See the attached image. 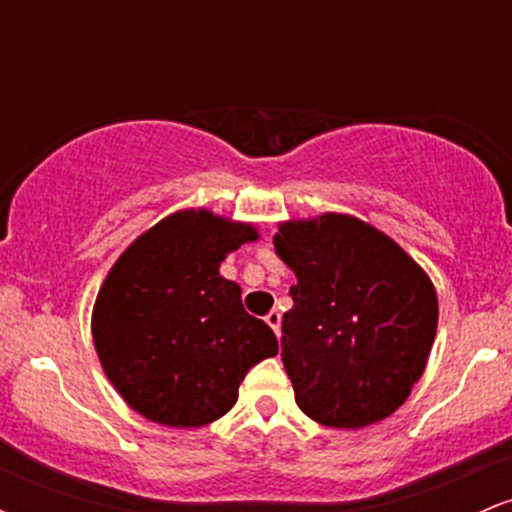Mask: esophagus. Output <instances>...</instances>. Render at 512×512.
<instances>
[{
	"label": "esophagus",
	"mask_w": 512,
	"mask_h": 512,
	"mask_svg": "<svg viewBox=\"0 0 512 512\" xmlns=\"http://www.w3.org/2000/svg\"><path fill=\"white\" fill-rule=\"evenodd\" d=\"M264 320H267V325L272 327V330L276 332V337H279V330H281V315H279V310H272V313L264 317Z\"/></svg>",
	"instance_id": "obj_1"
}]
</instances>
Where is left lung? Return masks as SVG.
I'll return each instance as SVG.
<instances>
[{"instance_id": "left-lung-1", "label": "left lung", "mask_w": 512, "mask_h": 512, "mask_svg": "<svg viewBox=\"0 0 512 512\" xmlns=\"http://www.w3.org/2000/svg\"><path fill=\"white\" fill-rule=\"evenodd\" d=\"M293 308L281 361L296 404L330 428L378 424L407 402L438 330L433 281L390 236L349 214L279 223Z\"/></svg>"}]
</instances>
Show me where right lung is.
Masks as SVG:
<instances>
[{"instance_id": "obj_1", "label": "right lung", "mask_w": 512, "mask_h": 512, "mask_svg": "<svg viewBox=\"0 0 512 512\" xmlns=\"http://www.w3.org/2000/svg\"><path fill=\"white\" fill-rule=\"evenodd\" d=\"M260 238L209 209L175 211L117 257L91 315L96 354L144 419L199 428L236 404L245 373L279 342L219 274L228 252Z\"/></svg>"}]
</instances>
